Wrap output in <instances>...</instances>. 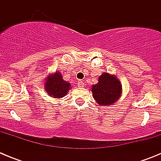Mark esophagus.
<instances>
[{"label": "esophagus", "mask_w": 161, "mask_h": 161, "mask_svg": "<svg viewBox=\"0 0 161 161\" xmlns=\"http://www.w3.org/2000/svg\"><path fill=\"white\" fill-rule=\"evenodd\" d=\"M78 87L79 88H83V87H85V84H84V82L83 81H81V80H79V81H78Z\"/></svg>", "instance_id": "1"}]
</instances>
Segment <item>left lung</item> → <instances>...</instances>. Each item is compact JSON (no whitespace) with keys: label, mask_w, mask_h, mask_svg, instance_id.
<instances>
[{"label":"left lung","mask_w":161,"mask_h":161,"mask_svg":"<svg viewBox=\"0 0 161 161\" xmlns=\"http://www.w3.org/2000/svg\"><path fill=\"white\" fill-rule=\"evenodd\" d=\"M91 91L99 106H108L119 100L123 93V88L120 80L115 75L103 72L98 77L97 83L92 85Z\"/></svg>","instance_id":"obj_1"}]
</instances>
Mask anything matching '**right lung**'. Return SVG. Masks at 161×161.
Returning a JSON list of instances; mask_svg holds the SVG:
<instances>
[{
    "label": "right lung",
    "mask_w": 161,
    "mask_h": 161,
    "mask_svg": "<svg viewBox=\"0 0 161 161\" xmlns=\"http://www.w3.org/2000/svg\"><path fill=\"white\" fill-rule=\"evenodd\" d=\"M44 89L50 97L59 99L66 96L71 89V84L63 79L60 72L55 71L47 75L44 82Z\"/></svg>",
    "instance_id": "obj_1"
}]
</instances>
